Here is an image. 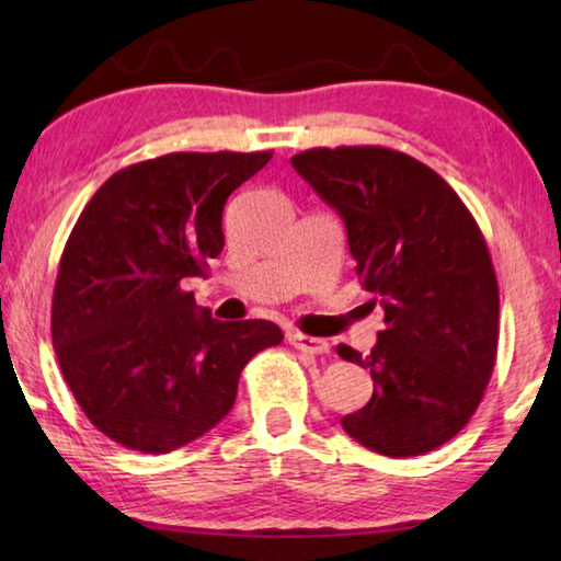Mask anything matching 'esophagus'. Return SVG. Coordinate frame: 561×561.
<instances>
[{
  "label": "esophagus",
  "instance_id": "esophagus-1",
  "mask_svg": "<svg viewBox=\"0 0 561 561\" xmlns=\"http://www.w3.org/2000/svg\"><path fill=\"white\" fill-rule=\"evenodd\" d=\"M288 344H294V347L301 352H309V355H327L329 352V344L324 340H317V336L301 332H288Z\"/></svg>",
  "mask_w": 561,
  "mask_h": 561
}]
</instances>
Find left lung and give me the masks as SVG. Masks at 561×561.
<instances>
[{
	"instance_id": "obj_1",
	"label": "left lung",
	"mask_w": 561,
	"mask_h": 561,
	"mask_svg": "<svg viewBox=\"0 0 561 561\" xmlns=\"http://www.w3.org/2000/svg\"><path fill=\"white\" fill-rule=\"evenodd\" d=\"M290 165L340 211L357 278L386 311L365 359L336 347L375 382L344 432L386 457L442 447L478 411L497 355L501 298L478 221L439 173L380 145L311 148Z\"/></svg>"
}]
</instances>
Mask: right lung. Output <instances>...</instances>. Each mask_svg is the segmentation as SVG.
<instances>
[{
	"mask_svg": "<svg viewBox=\"0 0 561 561\" xmlns=\"http://www.w3.org/2000/svg\"><path fill=\"white\" fill-rule=\"evenodd\" d=\"M265 152H171L127 165L83 206L60 255L50 334L99 432L165 455L232 411L242 367L283 342L273 321H217L183 280L225 248L229 194Z\"/></svg>",
	"mask_w": 561,
	"mask_h": 561,
	"instance_id": "add662e5",
	"label": "right lung"
}]
</instances>
